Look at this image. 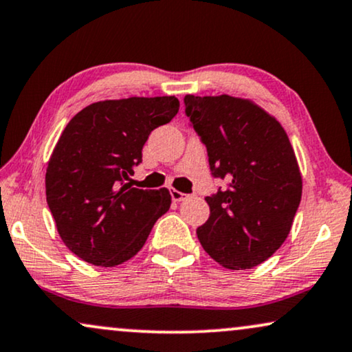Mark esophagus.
Wrapping results in <instances>:
<instances>
[{
	"label": "esophagus",
	"instance_id": "obj_1",
	"mask_svg": "<svg viewBox=\"0 0 352 352\" xmlns=\"http://www.w3.org/2000/svg\"><path fill=\"white\" fill-rule=\"evenodd\" d=\"M170 195H172V199H173V201H177V203H179V201H184V199L186 198V195L185 193H182V191H179V190H170Z\"/></svg>",
	"mask_w": 352,
	"mask_h": 352
}]
</instances>
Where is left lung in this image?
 Listing matches in <instances>:
<instances>
[{"label":"left lung","instance_id":"obj_1","mask_svg":"<svg viewBox=\"0 0 352 352\" xmlns=\"http://www.w3.org/2000/svg\"><path fill=\"white\" fill-rule=\"evenodd\" d=\"M185 113L206 146L209 168L228 188L206 197L209 217L197 229L208 255L229 270H250L291 232L302 177L289 138L252 100L185 96Z\"/></svg>","mask_w":352,"mask_h":352}]
</instances>
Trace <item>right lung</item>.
<instances>
[{
	"instance_id": "right-lung-1",
	"label": "right lung",
	"mask_w": 352,
	"mask_h": 352,
	"mask_svg": "<svg viewBox=\"0 0 352 352\" xmlns=\"http://www.w3.org/2000/svg\"><path fill=\"white\" fill-rule=\"evenodd\" d=\"M179 107L173 96L102 100L66 124L45 188L58 234L74 255L110 268L143 248L172 197L167 188H131L126 180L143 162L151 131L170 122Z\"/></svg>"
}]
</instances>
